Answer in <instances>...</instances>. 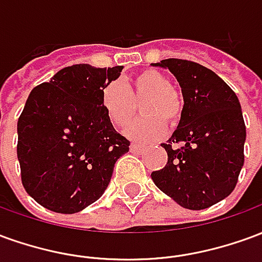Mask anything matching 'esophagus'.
<instances>
[{"mask_svg": "<svg viewBox=\"0 0 262 262\" xmlns=\"http://www.w3.org/2000/svg\"><path fill=\"white\" fill-rule=\"evenodd\" d=\"M144 147L140 146V144H135V143H132L130 144V151L132 153H142Z\"/></svg>", "mask_w": 262, "mask_h": 262, "instance_id": "34e87169", "label": "esophagus"}]
</instances>
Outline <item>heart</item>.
<instances>
[{
    "label": "heart",
    "instance_id": "obj_1",
    "mask_svg": "<svg viewBox=\"0 0 262 262\" xmlns=\"http://www.w3.org/2000/svg\"><path fill=\"white\" fill-rule=\"evenodd\" d=\"M139 103L143 118L133 120L125 129L126 136L136 142H151L163 136L165 123L176 125L184 109L180 91L171 85L167 75L157 70H143L123 84L112 81L101 91L103 111L118 127L133 118Z\"/></svg>",
    "mask_w": 262,
    "mask_h": 262
}]
</instances>
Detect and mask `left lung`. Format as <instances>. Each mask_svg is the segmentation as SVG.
<instances>
[{"label":"left lung","instance_id":"obj_1","mask_svg":"<svg viewBox=\"0 0 262 262\" xmlns=\"http://www.w3.org/2000/svg\"><path fill=\"white\" fill-rule=\"evenodd\" d=\"M153 66L176 75L184 109L177 130L161 144L168 161L151 178L184 208H209L233 192L244 164L246 125L238 98L219 75L195 61L165 59Z\"/></svg>","mask_w":262,"mask_h":262}]
</instances>
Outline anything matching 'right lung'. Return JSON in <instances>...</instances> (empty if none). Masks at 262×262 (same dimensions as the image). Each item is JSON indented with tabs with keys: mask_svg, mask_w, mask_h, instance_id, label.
<instances>
[{
	"mask_svg": "<svg viewBox=\"0 0 262 262\" xmlns=\"http://www.w3.org/2000/svg\"><path fill=\"white\" fill-rule=\"evenodd\" d=\"M123 66L74 64L35 86L18 119L16 154L25 191L43 208L77 213L102 196L130 142L101 105Z\"/></svg>",
	"mask_w": 262,
	"mask_h": 262,
	"instance_id": "add662e5",
	"label": "right lung"
}]
</instances>
